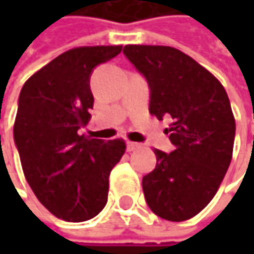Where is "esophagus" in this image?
Wrapping results in <instances>:
<instances>
[{
	"mask_svg": "<svg viewBox=\"0 0 254 254\" xmlns=\"http://www.w3.org/2000/svg\"><path fill=\"white\" fill-rule=\"evenodd\" d=\"M141 145L138 144V142H134V141H127V151H135V150H138Z\"/></svg>",
	"mask_w": 254,
	"mask_h": 254,
	"instance_id": "1",
	"label": "esophagus"
}]
</instances>
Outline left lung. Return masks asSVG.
<instances>
[{
	"label": "left lung",
	"mask_w": 254,
	"mask_h": 254,
	"mask_svg": "<svg viewBox=\"0 0 254 254\" xmlns=\"http://www.w3.org/2000/svg\"><path fill=\"white\" fill-rule=\"evenodd\" d=\"M123 52L150 84V113L172 119L165 130L175 150H154L155 170L142 178L145 200L162 219H190L215 196L232 161L236 124L228 93L175 48L126 45Z\"/></svg>",
	"instance_id": "obj_1"
}]
</instances>
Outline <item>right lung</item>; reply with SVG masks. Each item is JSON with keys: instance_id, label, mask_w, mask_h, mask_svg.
<instances>
[{"instance_id": "add662e5", "label": "right lung", "mask_w": 254, "mask_h": 254, "mask_svg": "<svg viewBox=\"0 0 254 254\" xmlns=\"http://www.w3.org/2000/svg\"><path fill=\"white\" fill-rule=\"evenodd\" d=\"M122 45L66 51L22 86L14 140L36 198L59 219L83 222L107 203L109 177L122 160V138L103 141L79 134L93 109L90 74L122 52Z\"/></svg>"}]
</instances>
